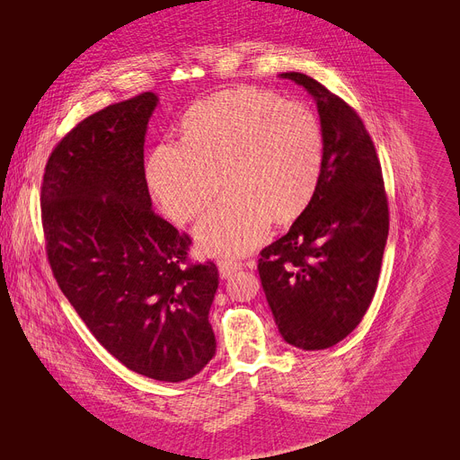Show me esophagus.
Instances as JSON below:
<instances>
[{
	"label": "esophagus",
	"instance_id": "1",
	"mask_svg": "<svg viewBox=\"0 0 460 460\" xmlns=\"http://www.w3.org/2000/svg\"><path fill=\"white\" fill-rule=\"evenodd\" d=\"M240 269H243V262H238V261H231V259H220V261H217V270H220V276L224 279L231 278Z\"/></svg>",
	"mask_w": 460,
	"mask_h": 460
}]
</instances>
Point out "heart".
Returning <instances> with one entry per match:
<instances>
[{
    "instance_id": "obj_1",
    "label": "heart",
    "mask_w": 460,
    "mask_h": 460,
    "mask_svg": "<svg viewBox=\"0 0 460 460\" xmlns=\"http://www.w3.org/2000/svg\"><path fill=\"white\" fill-rule=\"evenodd\" d=\"M323 160V130L307 106L238 87L193 106L182 120V141L158 145L147 177L177 224L198 217L224 182L227 193L196 236L210 253L243 255L261 243L270 220L291 224L307 208Z\"/></svg>"
}]
</instances>
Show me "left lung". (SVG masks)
Listing matches in <instances>:
<instances>
[{"instance_id":"left-lung-1","label":"left lung","mask_w":460,"mask_h":460,"mask_svg":"<svg viewBox=\"0 0 460 460\" xmlns=\"http://www.w3.org/2000/svg\"><path fill=\"white\" fill-rule=\"evenodd\" d=\"M279 78L317 102L324 137L319 186L257 270L283 340L302 350L343 341L375 296L390 216L375 145L358 113L302 72Z\"/></svg>"}]
</instances>
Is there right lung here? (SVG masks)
Returning <instances> with one entry per match:
<instances>
[{"label":"right lung","instance_id":"1","mask_svg":"<svg viewBox=\"0 0 460 460\" xmlns=\"http://www.w3.org/2000/svg\"><path fill=\"white\" fill-rule=\"evenodd\" d=\"M156 106L141 93L59 141L40 190L42 227L59 288L96 341L143 376L182 382L216 354L217 269L184 267L190 236L153 210L143 145Z\"/></svg>","mask_w":460,"mask_h":460}]
</instances>
